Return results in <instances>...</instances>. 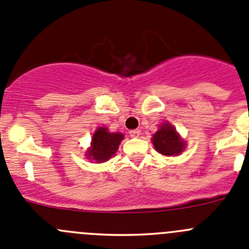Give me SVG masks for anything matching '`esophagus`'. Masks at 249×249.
Instances as JSON below:
<instances>
[{"instance_id":"obj_1","label":"esophagus","mask_w":249,"mask_h":249,"mask_svg":"<svg viewBox=\"0 0 249 249\" xmlns=\"http://www.w3.org/2000/svg\"><path fill=\"white\" fill-rule=\"evenodd\" d=\"M140 130L139 129H135V130H130V136H131V138H138L139 135H140Z\"/></svg>"}]
</instances>
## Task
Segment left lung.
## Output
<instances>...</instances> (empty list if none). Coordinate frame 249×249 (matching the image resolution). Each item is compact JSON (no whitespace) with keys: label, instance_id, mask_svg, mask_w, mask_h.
Listing matches in <instances>:
<instances>
[{"label":"left lung","instance_id":"8db88e82","mask_svg":"<svg viewBox=\"0 0 249 249\" xmlns=\"http://www.w3.org/2000/svg\"><path fill=\"white\" fill-rule=\"evenodd\" d=\"M152 143L157 152L163 156H178L185 147V142L169 123L162 124L153 134Z\"/></svg>","mask_w":249,"mask_h":249}]
</instances>
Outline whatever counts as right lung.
<instances>
[{
    "label": "right lung",
    "mask_w": 249,
    "mask_h": 249,
    "mask_svg": "<svg viewBox=\"0 0 249 249\" xmlns=\"http://www.w3.org/2000/svg\"><path fill=\"white\" fill-rule=\"evenodd\" d=\"M123 139L124 135L122 132H109L107 127H98L93 134L90 147L86 156L97 163L108 161L115 155Z\"/></svg>",
    "instance_id": "right-lung-1"
}]
</instances>
